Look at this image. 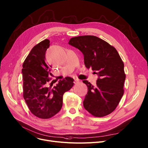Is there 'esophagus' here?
<instances>
[{"label":"esophagus","mask_w":148,"mask_h":148,"mask_svg":"<svg viewBox=\"0 0 148 148\" xmlns=\"http://www.w3.org/2000/svg\"><path fill=\"white\" fill-rule=\"evenodd\" d=\"M74 81H75V82H79V79H74Z\"/></svg>","instance_id":"esophagus-1"}]
</instances>
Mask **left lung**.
Segmentation results:
<instances>
[{"label": "left lung", "instance_id": "left-lung-1", "mask_svg": "<svg viewBox=\"0 0 148 148\" xmlns=\"http://www.w3.org/2000/svg\"><path fill=\"white\" fill-rule=\"evenodd\" d=\"M69 44L82 52L85 66L92 68L98 76L95 86L88 80L83 81L88 89L83 101L84 108L95 117L110 114L123 95L126 77L118 52L113 46L95 36L73 37Z\"/></svg>", "mask_w": 148, "mask_h": 148}]
</instances>
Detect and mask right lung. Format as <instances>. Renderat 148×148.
I'll return each mask as SVG.
<instances>
[{
	"mask_svg": "<svg viewBox=\"0 0 148 148\" xmlns=\"http://www.w3.org/2000/svg\"><path fill=\"white\" fill-rule=\"evenodd\" d=\"M50 41L35 45L23 62V98L29 110L40 119H49L61 109L64 93L74 86V79L66 77L53 86L50 83L51 66L45 60Z\"/></svg>",
	"mask_w": 148,
	"mask_h": 148,
	"instance_id": "right-lung-1",
	"label": "right lung"
}]
</instances>
